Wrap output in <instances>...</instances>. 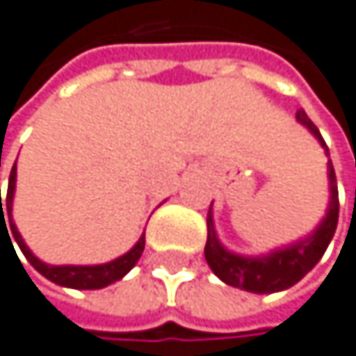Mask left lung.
<instances>
[{
  "mask_svg": "<svg viewBox=\"0 0 356 356\" xmlns=\"http://www.w3.org/2000/svg\"><path fill=\"white\" fill-rule=\"evenodd\" d=\"M295 116L301 125H306L312 131V136L321 142V146L325 148V152L329 156V148H327L321 131L316 129V125L308 118V114L304 110H297ZM329 184H331L329 212L323 218V222L318 225V229L310 238L301 240L289 248L276 250L268 257L250 259V257H240V254L225 250L216 240L212 214L208 212V242H206L204 252H206V261L212 268V272L229 286H238L248 293H276V291H284V289L297 284L321 261V257L325 254V250L335 234V227H337L340 200H337V182H335L331 159H329Z\"/></svg>",
  "mask_w": 356,
  "mask_h": 356,
  "instance_id": "8db88e82",
  "label": "left lung"
}]
</instances>
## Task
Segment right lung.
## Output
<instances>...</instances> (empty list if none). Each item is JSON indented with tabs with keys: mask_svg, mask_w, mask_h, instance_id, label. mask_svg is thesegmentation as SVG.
Wrapping results in <instances>:
<instances>
[{
	"mask_svg": "<svg viewBox=\"0 0 356 356\" xmlns=\"http://www.w3.org/2000/svg\"><path fill=\"white\" fill-rule=\"evenodd\" d=\"M14 184H16V168H12L10 172V182H8V197H6V208H1V188H0V231L6 229L5 220H10V230L12 234H8V238L12 236L19 244V248L23 250V254L27 257V261L33 265V268L44 276L48 278L50 282L55 284H61V286H70V289H104L116 280H120L125 276L134 265L138 263V259L142 257L144 252V244H146V238L142 236L140 242L127 252L122 254L110 263H104V265H46L42 263L38 257H33V252L27 248V244L23 242L21 234L16 231V225L12 222V197H14ZM12 244V240H10ZM14 246V244H12Z\"/></svg>",
	"mask_w": 356,
	"mask_h": 356,
	"instance_id": "right-lung-1",
	"label": "right lung"
}]
</instances>
